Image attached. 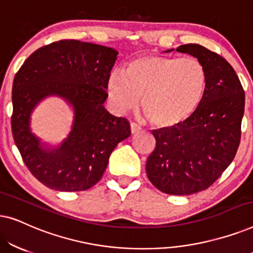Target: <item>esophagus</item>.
I'll return each instance as SVG.
<instances>
[{
    "mask_svg": "<svg viewBox=\"0 0 253 253\" xmlns=\"http://www.w3.org/2000/svg\"><path fill=\"white\" fill-rule=\"evenodd\" d=\"M130 129H131V133H132V134H137L141 131V127L136 123H131L130 124Z\"/></svg>",
    "mask_w": 253,
    "mask_h": 253,
    "instance_id": "esophagus-1",
    "label": "esophagus"
}]
</instances>
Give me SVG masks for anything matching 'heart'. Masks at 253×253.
<instances>
[{
  "label": "heart",
  "instance_id": "1",
  "mask_svg": "<svg viewBox=\"0 0 253 253\" xmlns=\"http://www.w3.org/2000/svg\"><path fill=\"white\" fill-rule=\"evenodd\" d=\"M207 70L195 57L143 55L115 70L107 81L114 107L126 113L139 102L154 126L169 127L185 122L198 109L207 87Z\"/></svg>",
  "mask_w": 253,
  "mask_h": 253
}]
</instances>
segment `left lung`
Instances as JSON below:
<instances>
[{
	"label": "left lung",
	"mask_w": 253,
	"mask_h": 253,
	"mask_svg": "<svg viewBox=\"0 0 253 253\" xmlns=\"http://www.w3.org/2000/svg\"><path fill=\"white\" fill-rule=\"evenodd\" d=\"M176 51L192 55L205 65L207 87L198 109L185 122L152 131L157 145L147 159L146 174L160 191L188 196L212 185L234 160L245 94L222 56L197 43L182 44Z\"/></svg>",
	"instance_id": "8db88e82"
}]
</instances>
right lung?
Instances as JSON below:
<instances>
[{
	"label": "right lung",
	"instance_id": "obj_1",
	"mask_svg": "<svg viewBox=\"0 0 253 253\" xmlns=\"http://www.w3.org/2000/svg\"><path fill=\"white\" fill-rule=\"evenodd\" d=\"M117 54L101 44L60 40L34 51L16 74L13 140L26 167L47 188L68 192L92 188L101 179L114 148L131 134L129 122L103 107ZM51 95L74 110L72 131L53 148L30 131L33 110Z\"/></svg>",
	"mask_w": 253,
	"mask_h": 253
}]
</instances>
